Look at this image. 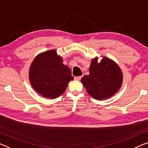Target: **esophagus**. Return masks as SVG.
I'll list each match as a JSON object with an SVG mask.
<instances>
[{"instance_id": "34e87169", "label": "esophagus", "mask_w": 148, "mask_h": 148, "mask_svg": "<svg viewBox=\"0 0 148 148\" xmlns=\"http://www.w3.org/2000/svg\"><path fill=\"white\" fill-rule=\"evenodd\" d=\"M81 78H82V76H75L74 79H75V80H80Z\"/></svg>"}]
</instances>
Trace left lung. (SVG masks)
<instances>
[{
  "mask_svg": "<svg viewBox=\"0 0 148 148\" xmlns=\"http://www.w3.org/2000/svg\"><path fill=\"white\" fill-rule=\"evenodd\" d=\"M88 75L84 76L81 82L87 92L95 99H105L119 90L122 84V72L117 64L104 57L100 62L95 58L91 62Z\"/></svg>",
  "mask_w": 148,
  "mask_h": 148,
  "instance_id": "8db88e82",
  "label": "left lung"
}]
</instances>
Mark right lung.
I'll use <instances>...</instances> for the list:
<instances>
[{
	"label": "right lung",
	"mask_w": 148,
	"mask_h": 148,
	"mask_svg": "<svg viewBox=\"0 0 148 148\" xmlns=\"http://www.w3.org/2000/svg\"><path fill=\"white\" fill-rule=\"evenodd\" d=\"M71 70L63 64L55 50L40 53L33 60L29 69V80L37 92L55 99L63 94L72 80Z\"/></svg>",
	"instance_id": "1"
}]
</instances>
